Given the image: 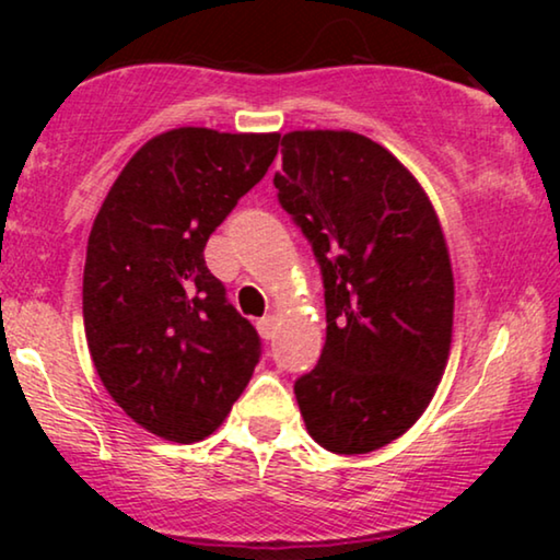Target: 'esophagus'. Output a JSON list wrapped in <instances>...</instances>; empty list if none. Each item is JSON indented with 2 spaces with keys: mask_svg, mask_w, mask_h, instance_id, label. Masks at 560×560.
Returning <instances> with one entry per match:
<instances>
[{
  "mask_svg": "<svg viewBox=\"0 0 560 560\" xmlns=\"http://www.w3.org/2000/svg\"><path fill=\"white\" fill-rule=\"evenodd\" d=\"M257 331H259V336H262L265 341H270L272 336H275V318H272V316L259 318V320H257Z\"/></svg>",
  "mask_w": 560,
  "mask_h": 560,
  "instance_id": "obj_1",
  "label": "esophagus"
}]
</instances>
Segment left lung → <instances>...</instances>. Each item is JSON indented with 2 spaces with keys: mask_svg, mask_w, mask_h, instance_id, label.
Returning a JSON list of instances; mask_svg holds the SVG:
<instances>
[{
  "mask_svg": "<svg viewBox=\"0 0 560 560\" xmlns=\"http://www.w3.org/2000/svg\"><path fill=\"white\" fill-rule=\"evenodd\" d=\"M278 201L308 240L326 298L318 364L295 380L305 428L334 454L402 435L446 370L454 275L418 180L357 132L282 137Z\"/></svg>",
  "mask_w": 560,
  "mask_h": 560,
  "instance_id": "obj_1",
  "label": "left lung"
}]
</instances>
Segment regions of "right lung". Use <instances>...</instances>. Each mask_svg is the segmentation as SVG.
I'll use <instances>...</instances> for the list:
<instances>
[{"label":"right lung","instance_id":"add662e5","mask_svg":"<svg viewBox=\"0 0 560 560\" xmlns=\"http://www.w3.org/2000/svg\"><path fill=\"white\" fill-rule=\"evenodd\" d=\"M280 135L180 127L135 152L91 226L83 326L114 402L175 443L203 441L262 357L203 247L265 178Z\"/></svg>","mask_w":560,"mask_h":560}]
</instances>
